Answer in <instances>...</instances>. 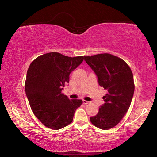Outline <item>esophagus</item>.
Wrapping results in <instances>:
<instances>
[{
  "instance_id": "esophagus-1",
  "label": "esophagus",
  "mask_w": 157,
  "mask_h": 157,
  "mask_svg": "<svg viewBox=\"0 0 157 157\" xmlns=\"http://www.w3.org/2000/svg\"><path fill=\"white\" fill-rule=\"evenodd\" d=\"M88 103H89V102L85 101V100L83 101V104H84V105H87V104H88Z\"/></svg>"
}]
</instances>
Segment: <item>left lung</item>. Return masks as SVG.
Instances as JSON below:
<instances>
[{
	"mask_svg": "<svg viewBox=\"0 0 157 157\" xmlns=\"http://www.w3.org/2000/svg\"><path fill=\"white\" fill-rule=\"evenodd\" d=\"M86 63L97 76L98 84L108 91L105 103L90 121L98 128L109 129L119 123L131 105L134 92V77L127 63L108 53L84 56Z\"/></svg>",
	"mask_w": 157,
	"mask_h": 157,
	"instance_id": "8db88e82",
	"label": "left lung"
}]
</instances>
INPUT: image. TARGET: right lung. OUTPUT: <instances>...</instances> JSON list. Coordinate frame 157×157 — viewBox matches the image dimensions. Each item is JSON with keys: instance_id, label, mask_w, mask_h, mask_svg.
Instances as JSON below:
<instances>
[{"instance_id": "right-lung-1", "label": "right lung", "mask_w": 157, "mask_h": 157, "mask_svg": "<svg viewBox=\"0 0 157 157\" xmlns=\"http://www.w3.org/2000/svg\"><path fill=\"white\" fill-rule=\"evenodd\" d=\"M84 56L69 57L59 52L39 56L29 65L25 90L30 107L43 125L59 129L73 121L82 100H69L61 92L69 82V75Z\"/></svg>"}]
</instances>
